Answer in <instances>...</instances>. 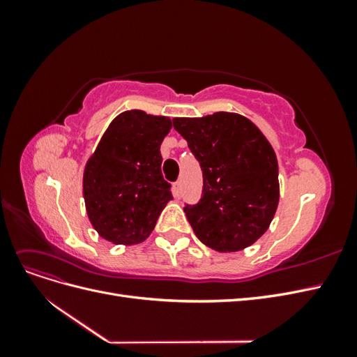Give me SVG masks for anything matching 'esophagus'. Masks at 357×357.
<instances>
[{
  "label": "esophagus",
  "instance_id": "34e87169",
  "mask_svg": "<svg viewBox=\"0 0 357 357\" xmlns=\"http://www.w3.org/2000/svg\"><path fill=\"white\" fill-rule=\"evenodd\" d=\"M172 193H174L176 198H180V195H181V183L180 181L174 183V186H172Z\"/></svg>",
  "mask_w": 357,
  "mask_h": 357
}]
</instances>
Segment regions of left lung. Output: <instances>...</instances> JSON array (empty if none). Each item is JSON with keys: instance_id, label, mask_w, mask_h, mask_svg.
Instances as JSON below:
<instances>
[{"instance_id": "left-lung-1", "label": "left lung", "mask_w": 357, "mask_h": 357, "mask_svg": "<svg viewBox=\"0 0 357 357\" xmlns=\"http://www.w3.org/2000/svg\"><path fill=\"white\" fill-rule=\"evenodd\" d=\"M172 123L202 168V198L185 207L193 232L220 253L250 247L268 231L280 201L271 143L238 113L174 117Z\"/></svg>"}]
</instances>
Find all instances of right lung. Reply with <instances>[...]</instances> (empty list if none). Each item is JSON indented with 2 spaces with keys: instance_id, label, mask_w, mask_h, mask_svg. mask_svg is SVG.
Returning a JSON list of instances; mask_svg holds the SVG:
<instances>
[{
  "instance_id": "1",
  "label": "right lung",
  "mask_w": 357,
  "mask_h": 357,
  "mask_svg": "<svg viewBox=\"0 0 357 357\" xmlns=\"http://www.w3.org/2000/svg\"><path fill=\"white\" fill-rule=\"evenodd\" d=\"M168 116L128 110L105 129L83 171L89 222L113 244L143 243L172 199L160 172V144L171 131Z\"/></svg>"
}]
</instances>
